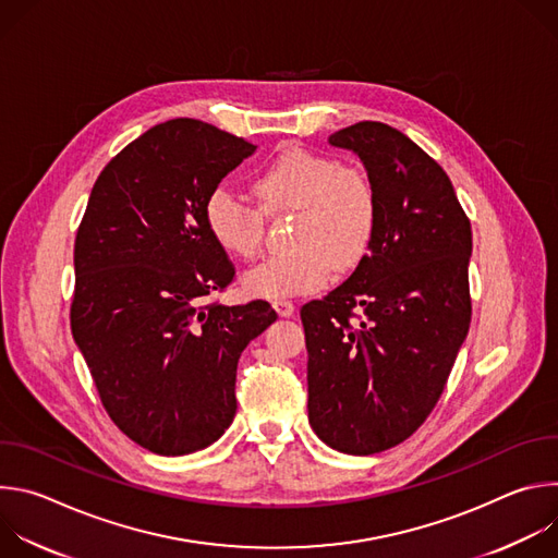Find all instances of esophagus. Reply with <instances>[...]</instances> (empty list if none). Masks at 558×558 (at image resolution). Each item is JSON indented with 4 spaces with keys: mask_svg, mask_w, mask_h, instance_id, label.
Masks as SVG:
<instances>
[{
    "mask_svg": "<svg viewBox=\"0 0 558 558\" xmlns=\"http://www.w3.org/2000/svg\"><path fill=\"white\" fill-rule=\"evenodd\" d=\"M274 308L278 311V315L291 317L293 311H295V304L291 300H274Z\"/></svg>",
    "mask_w": 558,
    "mask_h": 558,
    "instance_id": "34e87169",
    "label": "esophagus"
}]
</instances>
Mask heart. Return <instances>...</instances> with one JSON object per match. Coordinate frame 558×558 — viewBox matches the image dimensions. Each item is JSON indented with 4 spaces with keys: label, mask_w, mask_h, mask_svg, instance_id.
Here are the masks:
<instances>
[{
    "label": "heart",
    "mask_w": 558,
    "mask_h": 558,
    "mask_svg": "<svg viewBox=\"0 0 558 558\" xmlns=\"http://www.w3.org/2000/svg\"><path fill=\"white\" fill-rule=\"evenodd\" d=\"M258 207L229 187L209 192L203 216L214 243L227 254L254 260L263 247L265 216L298 209L293 252L274 256L245 274L260 298H289L323 287L333 269L349 271L366 256L377 227V194L371 179L338 158L287 147L256 174Z\"/></svg>",
    "instance_id": "b5f03b06"
}]
</instances>
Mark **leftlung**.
<instances>
[{"mask_svg": "<svg viewBox=\"0 0 558 558\" xmlns=\"http://www.w3.org/2000/svg\"><path fill=\"white\" fill-rule=\"evenodd\" d=\"M329 143L362 158L377 227L349 280L300 308L308 422L340 452L375 454L409 439L446 388L472 315V231L448 174L400 130L360 121Z\"/></svg>", "mask_w": 558, "mask_h": 558, "instance_id": "8db88e82", "label": "left lung"}]
</instances>
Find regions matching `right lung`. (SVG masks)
Instances as JSON below:
<instances>
[{"mask_svg":"<svg viewBox=\"0 0 558 558\" xmlns=\"http://www.w3.org/2000/svg\"><path fill=\"white\" fill-rule=\"evenodd\" d=\"M254 149L196 119L158 123L104 168L76 229L72 338L110 420L149 452L190 454L225 433L238 360L278 317L265 300L207 302L235 269L203 207Z\"/></svg>","mask_w":558,"mask_h":558,"instance_id":"right-lung-1","label":"right lung"}]
</instances>
